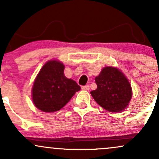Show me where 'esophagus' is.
Returning a JSON list of instances; mask_svg holds the SVG:
<instances>
[{
  "mask_svg": "<svg viewBox=\"0 0 159 159\" xmlns=\"http://www.w3.org/2000/svg\"><path fill=\"white\" fill-rule=\"evenodd\" d=\"M81 89H82V90H90V87H89V85L82 86Z\"/></svg>",
  "mask_w": 159,
  "mask_h": 159,
  "instance_id": "esophagus-1",
  "label": "esophagus"
}]
</instances>
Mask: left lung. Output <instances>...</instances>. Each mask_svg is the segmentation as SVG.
I'll return each mask as SVG.
<instances>
[{
	"label": "left lung",
	"instance_id": "left-lung-1",
	"mask_svg": "<svg viewBox=\"0 0 159 159\" xmlns=\"http://www.w3.org/2000/svg\"><path fill=\"white\" fill-rule=\"evenodd\" d=\"M96 90L90 92L95 101L110 112H120L129 105L132 90L129 80L120 69L106 66L95 78Z\"/></svg>",
	"mask_w": 159,
	"mask_h": 159
}]
</instances>
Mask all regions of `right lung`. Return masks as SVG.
<instances>
[{
    "label": "right lung",
    "instance_id": "obj_1",
    "mask_svg": "<svg viewBox=\"0 0 159 159\" xmlns=\"http://www.w3.org/2000/svg\"><path fill=\"white\" fill-rule=\"evenodd\" d=\"M64 65L52 60L42 67L32 88V99L35 106L43 112L61 110L81 90L72 79L64 75Z\"/></svg>",
    "mask_w": 159,
    "mask_h": 159
}]
</instances>
